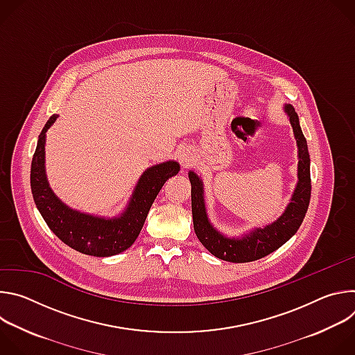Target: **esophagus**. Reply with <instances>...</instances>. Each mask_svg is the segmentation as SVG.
I'll return each mask as SVG.
<instances>
[{
    "label": "esophagus",
    "instance_id": "obj_1",
    "mask_svg": "<svg viewBox=\"0 0 355 355\" xmlns=\"http://www.w3.org/2000/svg\"><path fill=\"white\" fill-rule=\"evenodd\" d=\"M178 160L181 163V166L184 168H188L192 163H193V156H192V151L187 147H182L180 151H178Z\"/></svg>",
    "mask_w": 355,
    "mask_h": 355
}]
</instances>
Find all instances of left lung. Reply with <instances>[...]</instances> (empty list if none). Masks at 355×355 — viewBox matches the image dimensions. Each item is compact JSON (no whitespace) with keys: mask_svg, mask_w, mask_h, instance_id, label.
<instances>
[{"mask_svg":"<svg viewBox=\"0 0 355 355\" xmlns=\"http://www.w3.org/2000/svg\"><path fill=\"white\" fill-rule=\"evenodd\" d=\"M297 144V184L285 212L271 225L257 227L241 237H226L218 232L208 219L204 185L193 171L188 173L191 181V207L193 230L199 241L211 254L230 263H250L260 260L285 244L299 229L306 215L311 200V159L308 143L302 133L297 114L292 105H285Z\"/></svg>","mask_w":355,"mask_h":355,"instance_id":"obj_1","label":"left lung"}]
</instances>
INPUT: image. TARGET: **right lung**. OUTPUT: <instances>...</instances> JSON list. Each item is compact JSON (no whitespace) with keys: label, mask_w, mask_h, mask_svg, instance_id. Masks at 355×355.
Masks as SVG:
<instances>
[{"label":"right lung","mask_w":355,"mask_h":355,"mask_svg":"<svg viewBox=\"0 0 355 355\" xmlns=\"http://www.w3.org/2000/svg\"><path fill=\"white\" fill-rule=\"evenodd\" d=\"M58 115H52L42 129L31 166V188L35 204L52 230L69 247L94 257H110L128 250L137 239L147 214L164 182L178 174L177 162H164L147 168L136 184L123 214L99 218L81 214L64 205L49 187L44 171L46 132Z\"/></svg>","instance_id":"1"}]
</instances>
